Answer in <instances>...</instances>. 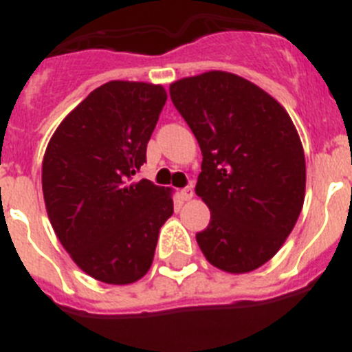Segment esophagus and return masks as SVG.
<instances>
[{
    "label": "esophagus",
    "instance_id": "obj_1",
    "mask_svg": "<svg viewBox=\"0 0 352 352\" xmlns=\"http://www.w3.org/2000/svg\"><path fill=\"white\" fill-rule=\"evenodd\" d=\"M179 195H182L183 201H190V199L194 197V188H192V186H185V188L179 192Z\"/></svg>",
    "mask_w": 352,
    "mask_h": 352
}]
</instances>
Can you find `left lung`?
<instances>
[{"instance_id": "1", "label": "left lung", "mask_w": 352, "mask_h": 352, "mask_svg": "<svg viewBox=\"0 0 352 352\" xmlns=\"http://www.w3.org/2000/svg\"><path fill=\"white\" fill-rule=\"evenodd\" d=\"M170 100L201 146L195 194L211 211L199 247L213 266L248 273L280 250L303 208L305 153L278 102L243 77L176 80Z\"/></svg>"}]
</instances>
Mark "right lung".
<instances>
[{"instance_id":"right-lung-1","label":"right lung","mask_w":352,"mask_h":352,"mask_svg":"<svg viewBox=\"0 0 352 352\" xmlns=\"http://www.w3.org/2000/svg\"><path fill=\"white\" fill-rule=\"evenodd\" d=\"M167 93L148 82L111 80L58 126L42 164L49 220L82 272L105 284H132L153 263L170 192L135 182Z\"/></svg>"}]
</instances>
